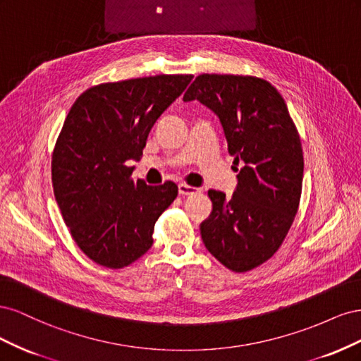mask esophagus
I'll return each instance as SVG.
<instances>
[{"mask_svg": "<svg viewBox=\"0 0 361 361\" xmlns=\"http://www.w3.org/2000/svg\"><path fill=\"white\" fill-rule=\"evenodd\" d=\"M178 190H179L180 195H192L195 192H199V188L191 187V185H187V183H179Z\"/></svg>", "mask_w": 361, "mask_h": 361, "instance_id": "obj_1", "label": "esophagus"}]
</instances>
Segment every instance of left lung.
<instances>
[{
  "label": "left lung",
  "mask_w": 361,
  "mask_h": 361,
  "mask_svg": "<svg viewBox=\"0 0 361 361\" xmlns=\"http://www.w3.org/2000/svg\"><path fill=\"white\" fill-rule=\"evenodd\" d=\"M183 101H199L220 118L228 154L243 164L232 197L207 191L212 212L200 224L203 244L228 269H253L279 250L298 211L304 159L297 128L281 94L255 76L199 75Z\"/></svg>",
  "instance_id": "8db88e82"
}]
</instances>
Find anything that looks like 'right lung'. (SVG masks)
<instances>
[{"instance_id":"1","label":"right lung","mask_w":361,"mask_h":361,"mask_svg":"<svg viewBox=\"0 0 361 361\" xmlns=\"http://www.w3.org/2000/svg\"><path fill=\"white\" fill-rule=\"evenodd\" d=\"M192 75H157L85 90L64 120L52 154V187L75 243L96 264L123 268L154 244L155 223L178 185L133 179L159 116Z\"/></svg>"}]
</instances>
